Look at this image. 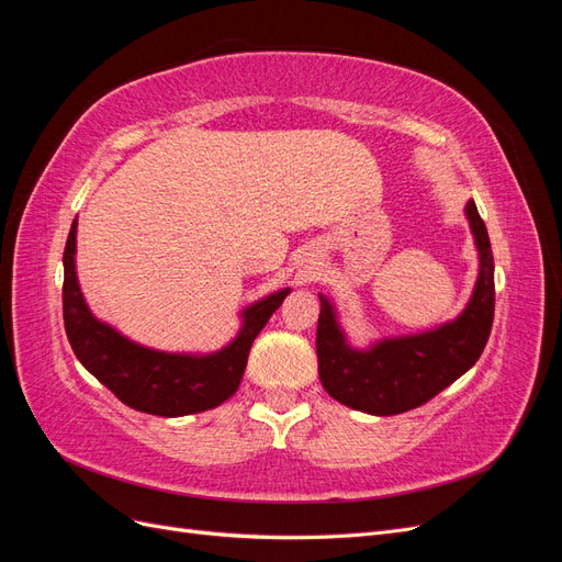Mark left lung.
I'll return each instance as SVG.
<instances>
[{
    "label": "left lung",
    "instance_id": "1",
    "mask_svg": "<svg viewBox=\"0 0 562 562\" xmlns=\"http://www.w3.org/2000/svg\"><path fill=\"white\" fill-rule=\"evenodd\" d=\"M464 211L481 267L467 310L454 321L419 335L386 337L368 349H353L339 328L335 307L318 295V378L335 401L368 415H398L431 401L481 359L495 318V258L473 199Z\"/></svg>",
    "mask_w": 562,
    "mask_h": 562
}]
</instances>
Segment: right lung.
I'll use <instances>...</instances> for the list:
<instances>
[{
	"mask_svg": "<svg viewBox=\"0 0 562 562\" xmlns=\"http://www.w3.org/2000/svg\"><path fill=\"white\" fill-rule=\"evenodd\" d=\"M77 220L63 252V321L72 351L91 375L133 411L182 417L211 411L236 394L252 339L267 326L291 288L271 293L241 312V328L213 353H168L143 347L105 321H98L81 295L75 269Z\"/></svg>",
	"mask_w": 562,
	"mask_h": 562,
	"instance_id": "obj_1",
	"label": "right lung"
}]
</instances>
